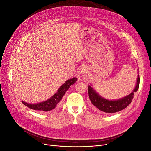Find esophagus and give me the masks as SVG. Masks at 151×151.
I'll return each instance as SVG.
<instances>
[{
    "label": "esophagus",
    "mask_w": 151,
    "mask_h": 151,
    "mask_svg": "<svg viewBox=\"0 0 151 151\" xmlns=\"http://www.w3.org/2000/svg\"><path fill=\"white\" fill-rule=\"evenodd\" d=\"M78 73H79V74H80L81 76H84V75H86V73H87V68H86V67H81V68L80 69V70H79Z\"/></svg>",
    "instance_id": "34e87169"
}]
</instances>
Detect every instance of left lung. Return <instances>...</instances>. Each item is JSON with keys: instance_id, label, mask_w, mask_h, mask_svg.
Returning a JSON list of instances; mask_svg holds the SVG:
<instances>
[{"instance_id": "obj_1", "label": "left lung", "mask_w": 151, "mask_h": 151, "mask_svg": "<svg viewBox=\"0 0 151 151\" xmlns=\"http://www.w3.org/2000/svg\"><path fill=\"white\" fill-rule=\"evenodd\" d=\"M140 82V78L138 75L137 84L134 87L132 92L128 96L118 100H108L101 97L100 95L96 92L92 85L88 86L89 97L92 104V106L93 109L100 113H114L125 109L127 107L133 98L134 93L138 91Z\"/></svg>"}]
</instances>
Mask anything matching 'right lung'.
<instances>
[{
  "instance_id": "1",
  "label": "right lung",
  "mask_w": 151,
  "mask_h": 151,
  "mask_svg": "<svg viewBox=\"0 0 151 151\" xmlns=\"http://www.w3.org/2000/svg\"><path fill=\"white\" fill-rule=\"evenodd\" d=\"M77 78L75 77L67 80L64 83V84H63L60 87L56 93L54 94L51 98L47 99L46 101L35 104H28V103H26L24 101H22V103L24 105L30 109L40 111L43 112L50 111H51L55 108L59 106L60 100H62L63 96H64L65 92L69 89L70 87L72 84H75Z\"/></svg>"
}]
</instances>
